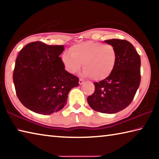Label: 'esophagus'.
Here are the masks:
<instances>
[{
  "label": "esophagus",
  "instance_id": "34e87169",
  "mask_svg": "<svg viewBox=\"0 0 159 159\" xmlns=\"http://www.w3.org/2000/svg\"><path fill=\"white\" fill-rule=\"evenodd\" d=\"M83 83H84V80H83V79H79V85H82Z\"/></svg>",
  "mask_w": 159,
  "mask_h": 159
}]
</instances>
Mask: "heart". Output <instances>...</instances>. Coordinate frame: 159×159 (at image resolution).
Returning <instances> with one entry per match:
<instances>
[{
    "label": "heart",
    "instance_id": "obj_1",
    "mask_svg": "<svg viewBox=\"0 0 159 159\" xmlns=\"http://www.w3.org/2000/svg\"><path fill=\"white\" fill-rule=\"evenodd\" d=\"M65 52L62 62L65 70L76 74L83 65V74L95 80H104L111 74L117 62V52L111 44L88 41L72 46Z\"/></svg>",
    "mask_w": 159,
    "mask_h": 159
}]
</instances>
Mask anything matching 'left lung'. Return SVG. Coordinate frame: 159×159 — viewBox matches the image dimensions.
<instances>
[{"mask_svg":"<svg viewBox=\"0 0 159 159\" xmlns=\"http://www.w3.org/2000/svg\"><path fill=\"white\" fill-rule=\"evenodd\" d=\"M117 52V62L111 74L99 83L88 102L95 111L112 114L126 108L131 103L140 83V57L126 40H104Z\"/></svg>","mask_w":159,"mask_h":159,"instance_id":"obj_1","label":"left lung"}]
</instances>
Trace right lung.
Segmentation results:
<instances>
[{"label": "right lung", "instance_id": "add662e5", "mask_svg": "<svg viewBox=\"0 0 159 159\" xmlns=\"http://www.w3.org/2000/svg\"><path fill=\"white\" fill-rule=\"evenodd\" d=\"M63 45L31 42L20 51L15 62L13 81L17 97L25 108L50 115L62 110L71 89L79 85V78L65 70Z\"/></svg>", "mask_w": 159, "mask_h": 159}]
</instances>
